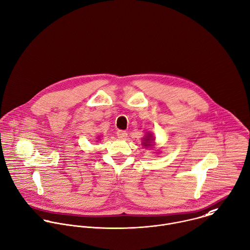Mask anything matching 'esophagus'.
I'll return each mask as SVG.
<instances>
[{"label": "esophagus", "mask_w": 250, "mask_h": 250, "mask_svg": "<svg viewBox=\"0 0 250 250\" xmlns=\"http://www.w3.org/2000/svg\"><path fill=\"white\" fill-rule=\"evenodd\" d=\"M117 137L119 138V139H125V138H127V132L126 131H123V130H118L117 131Z\"/></svg>", "instance_id": "1"}]
</instances>
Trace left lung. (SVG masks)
<instances>
[{
	"label": "left lung",
	"instance_id": "1",
	"mask_svg": "<svg viewBox=\"0 0 250 250\" xmlns=\"http://www.w3.org/2000/svg\"><path fill=\"white\" fill-rule=\"evenodd\" d=\"M154 138H152V135L151 134H146V136L144 138L143 140V146L145 147H149V146H152L154 145Z\"/></svg>",
	"mask_w": 250,
	"mask_h": 250
}]
</instances>
